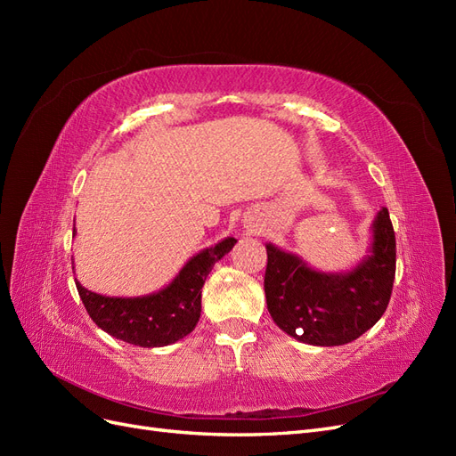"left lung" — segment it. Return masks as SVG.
Wrapping results in <instances>:
<instances>
[{
  "instance_id": "1",
  "label": "left lung",
  "mask_w": 456,
  "mask_h": 456,
  "mask_svg": "<svg viewBox=\"0 0 456 456\" xmlns=\"http://www.w3.org/2000/svg\"><path fill=\"white\" fill-rule=\"evenodd\" d=\"M266 305L272 320L312 346H340L375 325L390 302L395 236L388 209L370 224L369 253L348 272H322L266 243Z\"/></svg>"
}]
</instances>
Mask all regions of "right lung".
Wrapping results in <instances>:
<instances>
[{
    "instance_id": "add662e5",
    "label": "right lung",
    "mask_w": 456,
    "mask_h": 456,
    "mask_svg": "<svg viewBox=\"0 0 456 456\" xmlns=\"http://www.w3.org/2000/svg\"><path fill=\"white\" fill-rule=\"evenodd\" d=\"M76 233V230H74ZM224 238L191 256L173 281L142 297H106L93 293L76 280L81 302L91 320L108 335L142 348H159L190 335L201 315V287L207 275L236 245Z\"/></svg>"
}]
</instances>
